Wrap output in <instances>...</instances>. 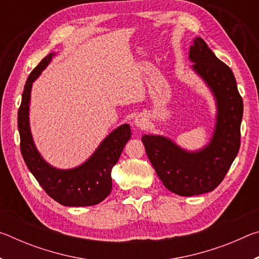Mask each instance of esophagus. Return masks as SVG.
Listing matches in <instances>:
<instances>
[{"label":"esophagus","instance_id":"esophagus-1","mask_svg":"<svg viewBox=\"0 0 259 259\" xmlns=\"http://www.w3.org/2000/svg\"><path fill=\"white\" fill-rule=\"evenodd\" d=\"M134 123H135L136 126H137V128L144 129V128H146V125H147V120H146L144 116L138 115V116L135 119Z\"/></svg>","mask_w":259,"mask_h":259}]
</instances>
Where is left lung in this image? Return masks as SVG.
I'll return each mask as SVG.
<instances>
[{
	"label": "left lung",
	"instance_id": "1",
	"mask_svg": "<svg viewBox=\"0 0 259 259\" xmlns=\"http://www.w3.org/2000/svg\"><path fill=\"white\" fill-rule=\"evenodd\" d=\"M192 69L216 100V124L210 142L199 151H186L160 135L142 137L148 159L166 190L181 196L213 191L224 179L240 148L243 102L231 68L214 56L201 37L190 48Z\"/></svg>",
	"mask_w": 259,
	"mask_h": 259
}]
</instances>
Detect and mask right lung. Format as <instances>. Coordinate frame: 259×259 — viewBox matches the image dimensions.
<instances>
[{"instance_id": "1", "label": "right lung", "mask_w": 259, "mask_h": 259, "mask_svg": "<svg viewBox=\"0 0 259 259\" xmlns=\"http://www.w3.org/2000/svg\"><path fill=\"white\" fill-rule=\"evenodd\" d=\"M56 54L51 52L35 67L26 81L18 111L20 150L29 171L47 194L66 207L95 205L107 198L112 191V168L131 137L129 124L114 129L89 159L72 169H58L43 159L35 146L29 126V103L33 82L50 64Z\"/></svg>"}]
</instances>
